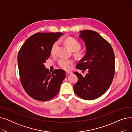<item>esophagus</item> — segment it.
Here are the masks:
<instances>
[{"instance_id": "1", "label": "esophagus", "mask_w": 132, "mask_h": 132, "mask_svg": "<svg viewBox=\"0 0 132 132\" xmlns=\"http://www.w3.org/2000/svg\"><path fill=\"white\" fill-rule=\"evenodd\" d=\"M72 72H70V71H67L66 72V75H68V74H72Z\"/></svg>"}]
</instances>
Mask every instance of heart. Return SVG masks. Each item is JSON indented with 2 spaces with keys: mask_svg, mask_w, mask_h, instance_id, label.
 <instances>
[{
  "mask_svg": "<svg viewBox=\"0 0 132 132\" xmlns=\"http://www.w3.org/2000/svg\"><path fill=\"white\" fill-rule=\"evenodd\" d=\"M64 43L65 45L70 48L72 51H77V54L78 55H81V52L79 51L81 48V44L79 42L73 38L69 37L66 38ZM59 46L58 42H55L51 48V53L52 55H55L56 54L57 51ZM74 64V61L73 60H69L66 59H61L58 61V64L59 66L62 69L65 70H70L72 66Z\"/></svg>",
  "mask_w": 132,
  "mask_h": 132,
  "instance_id": "heart-1",
  "label": "heart"
}]
</instances>
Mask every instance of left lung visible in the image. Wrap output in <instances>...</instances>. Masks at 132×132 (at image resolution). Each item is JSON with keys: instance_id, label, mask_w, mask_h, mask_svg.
<instances>
[{"instance_id": "8db88e82", "label": "left lung", "mask_w": 132, "mask_h": 132, "mask_svg": "<svg viewBox=\"0 0 132 132\" xmlns=\"http://www.w3.org/2000/svg\"><path fill=\"white\" fill-rule=\"evenodd\" d=\"M79 37L86 47V53L77 68L88 71L83 77L75 72L78 81L73 86L74 93L85 100H93L101 96L110 87L115 70L114 54L112 46L96 31H80Z\"/></svg>"}]
</instances>
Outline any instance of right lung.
<instances>
[{
    "label": "right lung",
    "instance_id": "1",
    "mask_svg": "<svg viewBox=\"0 0 132 132\" xmlns=\"http://www.w3.org/2000/svg\"><path fill=\"white\" fill-rule=\"evenodd\" d=\"M64 34L37 32L28 38L18 55L21 82L26 92L39 101L52 99L58 93L66 77L65 71L58 69L52 72L44 63L51 54L53 44Z\"/></svg>",
    "mask_w": 132,
    "mask_h": 132
}]
</instances>
